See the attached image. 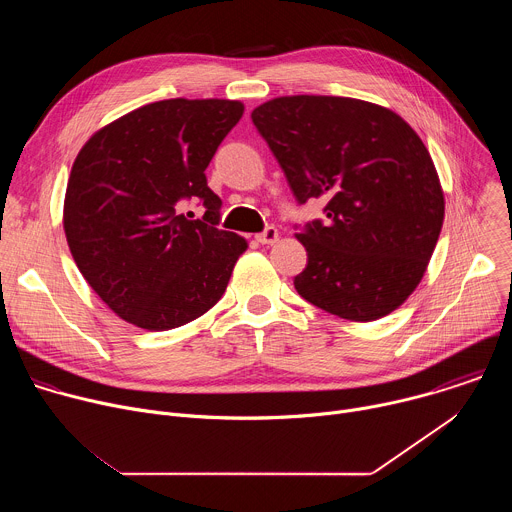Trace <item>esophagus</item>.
Listing matches in <instances>:
<instances>
[{"instance_id":"esophagus-1","label":"esophagus","mask_w":512,"mask_h":512,"mask_svg":"<svg viewBox=\"0 0 512 512\" xmlns=\"http://www.w3.org/2000/svg\"><path fill=\"white\" fill-rule=\"evenodd\" d=\"M261 245H273L277 239H279V233H277V229L275 227H267L263 233H259L257 237H255Z\"/></svg>"}]
</instances>
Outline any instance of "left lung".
Instances as JSON below:
<instances>
[{"instance_id":"left-lung-1","label":"left lung","mask_w":512,"mask_h":512,"mask_svg":"<svg viewBox=\"0 0 512 512\" xmlns=\"http://www.w3.org/2000/svg\"><path fill=\"white\" fill-rule=\"evenodd\" d=\"M251 119L298 204L326 200L324 221L296 235L308 253L298 294L352 322L397 310L444 225V192L419 135L391 109L348 97H279Z\"/></svg>"}]
</instances>
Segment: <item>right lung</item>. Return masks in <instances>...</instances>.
I'll return each mask as SVG.
<instances>
[{
	"label": "right lung",
	"instance_id": "obj_1",
	"mask_svg": "<svg viewBox=\"0 0 512 512\" xmlns=\"http://www.w3.org/2000/svg\"><path fill=\"white\" fill-rule=\"evenodd\" d=\"M227 99H168L99 129L72 164L64 233L79 271L125 322L170 330L223 298L247 241L221 231L206 184L218 145L243 117ZM203 202L194 219L179 208Z\"/></svg>",
	"mask_w": 512,
	"mask_h": 512
}]
</instances>
